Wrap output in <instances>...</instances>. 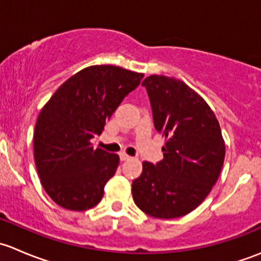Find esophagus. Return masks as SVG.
Segmentation results:
<instances>
[{"instance_id": "1", "label": "esophagus", "mask_w": 261, "mask_h": 261, "mask_svg": "<svg viewBox=\"0 0 261 261\" xmlns=\"http://www.w3.org/2000/svg\"><path fill=\"white\" fill-rule=\"evenodd\" d=\"M120 159L122 160V162H126V160H130L131 156H130V155L125 154V152H121V154H120Z\"/></svg>"}]
</instances>
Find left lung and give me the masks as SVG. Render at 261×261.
Here are the masks:
<instances>
[{"label": "left lung", "mask_w": 261, "mask_h": 261, "mask_svg": "<svg viewBox=\"0 0 261 261\" xmlns=\"http://www.w3.org/2000/svg\"><path fill=\"white\" fill-rule=\"evenodd\" d=\"M143 86L165 145L162 162L143 163V173L133 181L134 202L151 217H181L204 201L220 177L225 160L220 123L184 82L149 75Z\"/></svg>", "instance_id": "8db88e82"}]
</instances>
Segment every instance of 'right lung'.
<instances>
[{"label": "right lung", "instance_id": "obj_1", "mask_svg": "<svg viewBox=\"0 0 261 261\" xmlns=\"http://www.w3.org/2000/svg\"><path fill=\"white\" fill-rule=\"evenodd\" d=\"M143 77L115 65H91L65 81L41 109L34 159L43 188L60 207L86 211L99 203L120 158L94 149L91 139L101 135Z\"/></svg>", "mask_w": 261, "mask_h": 261}]
</instances>
